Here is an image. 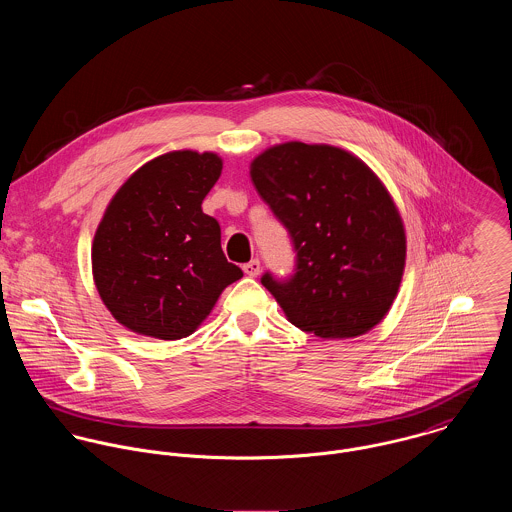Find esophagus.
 Instances as JSON below:
<instances>
[{
	"label": "esophagus",
	"instance_id": "obj_1",
	"mask_svg": "<svg viewBox=\"0 0 512 512\" xmlns=\"http://www.w3.org/2000/svg\"><path fill=\"white\" fill-rule=\"evenodd\" d=\"M242 270H244V274H246V276H250V278L260 276V270H262L260 260H250L248 264H244V266H242Z\"/></svg>",
	"mask_w": 512,
	"mask_h": 512
}]
</instances>
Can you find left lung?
<instances>
[{"mask_svg":"<svg viewBox=\"0 0 512 512\" xmlns=\"http://www.w3.org/2000/svg\"><path fill=\"white\" fill-rule=\"evenodd\" d=\"M250 177L297 252L292 280L262 276L288 321L321 339L376 327L406 266L404 222L378 175L347 149L286 142L256 155Z\"/></svg>","mask_w":512,"mask_h":512,"instance_id":"1","label":"left lung"}]
</instances>
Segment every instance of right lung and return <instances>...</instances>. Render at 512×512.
<instances>
[{
    "instance_id": "add662e5",
    "label": "right lung",
    "mask_w": 512,
    "mask_h": 512,
    "mask_svg": "<svg viewBox=\"0 0 512 512\" xmlns=\"http://www.w3.org/2000/svg\"><path fill=\"white\" fill-rule=\"evenodd\" d=\"M220 173L217 153L175 149L144 163L110 199L92 240V278L126 329L189 337L242 278L222 254L219 222L201 207Z\"/></svg>"
}]
</instances>
